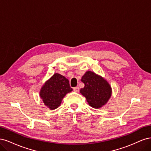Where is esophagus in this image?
I'll return each mask as SVG.
<instances>
[{
    "label": "esophagus",
    "mask_w": 151,
    "mask_h": 151,
    "mask_svg": "<svg viewBox=\"0 0 151 151\" xmlns=\"http://www.w3.org/2000/svg\"><path fill=\"white\" fill-rule=\"evenodd\" d=\"M79 89H79V87H75V88H73V90H74V91H75V92H79Z\"/></svg>",
    "instance_id": "1"
}]
</instances>
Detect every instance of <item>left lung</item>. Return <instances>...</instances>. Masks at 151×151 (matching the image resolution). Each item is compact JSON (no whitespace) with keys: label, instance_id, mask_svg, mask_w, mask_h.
<instances>
[{"label":"left lung","instance_id":"left-lung-1","mask_svg":"<svg viewBox=\"0 0 151 151\" xmlns=\"http://www.w3.org/2000/svg\"><path fill=\"white\" fill-rule=\"evenodd\" d=\"M84 88L80 93L86 97L91 106L99 108L107 103L111 94V88L108 82L102 77L88 71L82 77Z\"/></svg>","mask_w":151,"mask_h":151}]
</instances>
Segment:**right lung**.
Wrapping results in <instances>:
<instances>
[{
  "instance_id": "right-lung-1",
  "label": "right lung",
  "mask_w": 151,
  "mask_h": 151,
  "mask_svg": "<svg viewBox=\"0 0 151 151\" xmlns=\"http://www.w3.org/2000/svg\"><path fill=\"white\" fill-rule=\"evenodd\" d=\"M72 91L67 79L59 74H55L43 85L40 94L44 104L50 109H55L60 106L66 94Z\"/></svg>"
}]
</instances>
